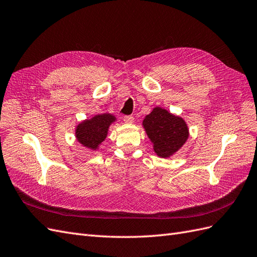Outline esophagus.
<instances>
[{
    "instance_id": "34e87169",
    "label": "esophagus",
    "mask_w": 257,
    "mask_h": 257,
    "mask_svg": "<svg viewBox=\"0 0 257 257\" xmlns=\"http://www.w3.org/2000/svg\"><path fill=\"white\" fill-rule=\"evenodd\" d=\"M123 121L126 123H133L135 121V117L131 116V115L123 116Z\"/></svg>"
}]
</instances>
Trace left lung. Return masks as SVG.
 <instances>
[{"instance_id": "1", "label": "left lung", "mask_w": 257, "mask_h": 257, "mask_svg": "<svg viewBox=\"0 0 257 257\" xmlns=\"http://www.w3.org/2000/svg\"><path fill=\"white\" fill-rule=\"evenodd\" d=\"M143 127L153 143L155 153L161 157H169L176 153L189 137L186 121L161 107H155L147 115Z\"/></svg>"}]
</instances>
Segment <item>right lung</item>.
Returning <instances> with one entry per match:
<instances>
[{
    "mask_svg": "<svg viewBox=\"0 0 257 257\" xmlns=\"http://www.w3.org/2000/svg\"><path fill=\"white\" fill-rule=\"evenodd\" d=\"M116 118L110 114L96 115L79 123L76 128L77 140L85 148L96 150L107 136L109 124Z\"/></svg>",
    "mask_w": 257,
    "mask_h": 257,
    "instance_id": "obj_1",
    "label": "right lung"
}]
</instances>
